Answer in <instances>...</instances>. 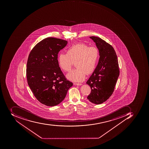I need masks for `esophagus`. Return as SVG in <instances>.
I'll return each instance as SVG.
<instances>
[{
    "mask_svg": "<svg viewBox=\"0 0 149 149\" xmlns=\"http://www.w3.org/2000/svg\"><path fill=\"white\" fill-rule=\"evenodd\" d=\"M74 85H82V84L76 83H74Z\"/></svg>",
    "mask_w": 149,
    "mask_h": 149,
    "instance_id": "esophagus-1",
    "label": "esophagus"
}]
</instances>
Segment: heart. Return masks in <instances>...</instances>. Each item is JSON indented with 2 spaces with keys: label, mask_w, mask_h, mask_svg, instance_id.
<instances>
[{
  "label": "heart",
  "mask_w": 149,
  "mask_h": 149,
  "mask_svg": "<svg viewBox=\"0 0 149 149\" xmlns=\"http://www.w3.org/2000/svg\"><path fill=\"white\" fill-rule=\"evenodd\" d=\"M99 57V51L96 47H89L84 43H79L69 47L66 54H59L58 65L63 71L69 72L75 62L77 68L68 74L67 78L74 82H81L84 80L86 74H89L94 71Z\"/></svg>",
  "instance_id": "heart-1"
}]
</instances>
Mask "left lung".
<instances>
[{
	"label": "left lung",
	"instance_id": "1",
	"mask_svg": "<svg viewBox=\"0 0 149 149\" xmlns=\"http://www.w3.org/2000/svg\"><path fill=\"white\" fill-rule=\"evenodd\" d=\"M90 38L96 45L100 58L96 68L86 83L91 89L87 98L92 103L100 104L106 101L113 93L119 76V68L113 47L98 37Z\"/></svg>",
	"mask_w": 149,
	"mask_h": 149
}]
</instances>
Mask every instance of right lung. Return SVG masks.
<instances>
[{
  "instance_id": "right-lung-1",
  "label": "right lung",
  "mask_w": 149,
  "mask_h": 149,
  "mask_svg": "<svg viewBox=\"0 0 149 149\" xmlns=\"http://www.w3.org/2000/svg\"><path fill=\"white\" fill-rule=\"evenodd\" d=\"M67 44L56 38L44 39L32 49L27 59V83L36 98L47 106L59 104L73 85L61 70L57 60L58 52Z\"/></svg>"
}]
</instances>
